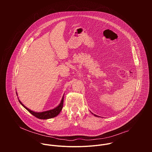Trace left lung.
Instances as JSON below:
<instances>
[{
	"mask_svg": "<svg viewBox=\"0 0 152 152\" xmlns=\"http://www.w3.org/2000/svg\"><path fill=\"white\" fill-rule=\"evenodd\" d=\"M92 114H93V113H92ZM94 116H96V117H98V116H97V115H96V114H94Z\"/></svg>",
	"mask_w": 152,
	"mask_h": 152,
	"instance_id": "1",
	"label": "left lung"
}]
</instances>
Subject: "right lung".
<instances>
[{
  "label": "right lung",
  "instance_id": "add662e5",
  "mask_svg": "<svg viewBox=\"0 0 152 152\" xmlns=\"http://www.w3.org/2000/svg\"><path fill=\"white\" fill-rule=\"evenodd\" d=\"M17 96V93H16ZM64 95L62 97V99L61 100L60 103L55 108L52 110H50L48 111H43V112H40V113H37V112H34L29 109L27 107H26L21 102V101L18 99V101L20 102V103L22 105L26 110H27L32 115H33L34 116H35V117L39 118V119H41V120H47V119H49V118H54L55 117H56L61 111L62 107H63V102H64Z\"/></svg>",
  "mask_w": 152,
  "mask_h": 152
}]
</instances>
